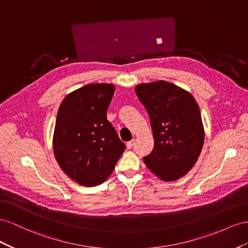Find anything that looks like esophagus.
Here are the masks:
<instances>
[{"instance_id":"34e87169","label":"esophagus","mask_w":248,"mask_h":248,"mask_svg":"<svg viewBox=\"0 0 248 248\" xmlns=\"http://www.w3.org/2000/svg\"><path fill=\"white\" fill-rule=\"evenodd\" d=\"M133 145H134V140H132V141H129L128 143H126V148H132L133 147Z\"/></svg>"}]
</instances>
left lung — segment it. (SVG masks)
<instances>
[{
  "instance_id": "1",
  "label": "left lung",
  "mask_w": 248,
  "mask_h": 248,
  "mask_svg": "<svg viewBox=\"0 0 248 248\" xmlns=\"http://www.w3.org/2000/svg\"><path fill=\"white\" fill-rule=\"evenodd\" d=\"M135 91L150 116L155 140L144 163L162 181L178 180L194 166L203 145L199 105L188 91L166 81L139 84Z\"/></svg>"
}]
</instances>
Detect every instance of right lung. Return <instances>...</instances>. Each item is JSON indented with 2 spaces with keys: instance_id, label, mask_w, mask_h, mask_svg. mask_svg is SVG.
<instances>
[{
  "instance_id": "obj_1",
  "label": "right lung",
  "mask_w": 248,
  "mask_h": 248,
  "mask_svg": "<svg viewBox=\"0 0 248 248\" xmlns=\"http://www.w3.org/2000/svg\"><path fill=\"white\" fill-rule=\"evenodd\" d=\"M113 84H88L62 101L53 136L55 158L70 179L82 186L104 183L125 150L108 122Z\"/></svg>"
}]
</instances>
